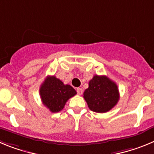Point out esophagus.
Returning <instances> with one entry per match:
<instances>
[{
	"label": "esophagus",
	"mask_w": 154,
	"mask_h": 154,
	"mask_svg": "<svg viewBox=\"0 0 154 154\" xmlns=\"http://www.w3.org/2000/svg\"><path fill=\"white\" fill-rule=\"evenodd\" d=\"M76 92H77V93H78L79 95H82V92H83V90H82L81 88H77V89H76Z\"/></svg>",
	"instance_id": "obj_1"
}]
</instances>
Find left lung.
<instances>
[{"label": "left lung", "mask_w": 154, "mask_h": 154, "mask_svg": "<svg viewBox=\"0 0 154 154\" xmlns=\"http://www.w3.org/2000/svg\"><path fill=\"white\" fill-rule=\"evenodd\" d=\"M83 97L89 109L104 113L117 104L119 92L117 85L106 75H94L89 81V88L85 90Z\"/></svg>", "instance_id": "obj_1"}]
</instances>
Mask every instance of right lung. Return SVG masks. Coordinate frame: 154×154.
<instances>
[{"label": "right lung", "instance_id": "obj_1", "mask_svg": "<svg viewBox=\"0 0 154 154\" xmlns=\"http://www.w3.org/2000/svg\"><path fill=\"white\" fill-rule=\"evenodd\" d=\"M42 103L51 112H58L65 106L66 102L76 94L69 85H65L55 76H47L40 87Z\"/></svg>", "mask_w": 154, "mask_h": 154}]
</instances>
